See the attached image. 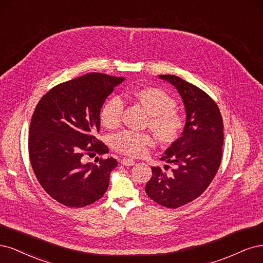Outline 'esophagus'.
<instances>
[{"label":"esophagus","instance_id":"esophagus-1","mask_svg":"<svg viewBox=\"0 0 263 263\" xmlns=\"http://www.w3.org/2000/svg\"><path fill=\"white\" fill-rule=\"evenodd\" d=\"M120 163H121V165H123V166H132V165L135 164L134 160H133V159H130V158H122V159L120 160Z\"/></svg>","mask_w":263,"mask_h":263}]
</instances>
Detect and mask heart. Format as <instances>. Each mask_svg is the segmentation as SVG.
Wrapping results in <instances>:
<instances>
[{
	"mask_svg": "<svg viewBox=\"0 0 263 263\" xmlns=\"http://www.w3.org/2000/svg\"><path fill=\"white\" fill-rule=\"evenodd\" d=\"M135 100L149 114L147 125L163 142L176 140L183 128V118L176 108V100L165 90L146 87L132 92ZM124 103L119 96L108 98L100 110V120L106 128L115 129L121 123ZM156 144L154 135L146 132L125 130L111 137V145L118 153L141 157Z\"/></svg>",
	"mask_w": 263,
	"mask_h": 263,
	"instance_id": "b5f03b06",
	"label": "heart"
}]
</instances>
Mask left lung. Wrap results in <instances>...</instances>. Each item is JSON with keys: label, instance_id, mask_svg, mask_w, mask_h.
Returning a JSON list of instances; mask_svg holds the SVG:
<instances>
[{"label": "left lung", "instance_id": "left-lung-1", "mask_svg": "<svg viewBox=\"0 0 263 263\" xmlns=\"http://www.w3.org/2000/svg\"><path fill=\"white\" fill-rule=\"evenodd\" d=\"M159 78L179 91L187 118L182 135L160 158L176 167L168 174L160 167H152L153 176L145 192L158 204L177 209L199 198L215 177L222 160L223 119L218 106L204 90L176 75Z\"/></svg>", "mask_w": 263, "mask_h": 263}]
</instances>
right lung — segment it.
<instances>
[{"mask_svg": "<svg viewBox=\"0 0 263 263\" xmlns=\"http://www.w3.org/2000/svg\"><path fill=\"white\" fill-rule=\"evenodd\" d=\"M124 81L88 73L52 87L41 97L29 126L28 151L32 171L50 197L69 208L91 204L104 196L118 163L114 157L84 163L85 155L108 153L96 138L100 109Z\"/></svg>", "mask_w": 263, "mask_h": 263, "instance_id": "obj_1", "label": "right lung"}]
</instances>
